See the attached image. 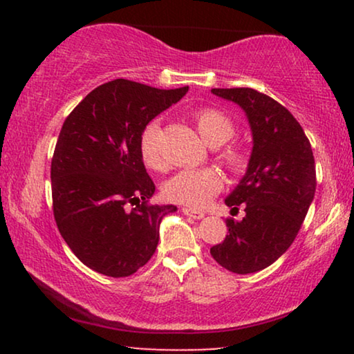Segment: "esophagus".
<instances>
[{
    "label": "esophagus",
    "mask_w": 354,
    "mask_h": 354,
    "mask_svg": "<svg viewBox=\"0 0 354 354\" xmlns=\"http://www.w3.org/2000/svg\"><path fill=\"white\" fill-rule=\"evenodd\" d=\"M182 212L185 216H190L193 219H201V217H205V212L203 211H196V209H192V207H183Z\"/></svg>",
    "instance_id": "esophagus-1"
}]
</instances>
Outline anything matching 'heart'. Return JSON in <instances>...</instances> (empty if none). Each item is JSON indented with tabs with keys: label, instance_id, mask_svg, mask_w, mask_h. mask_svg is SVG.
<instances>
[{
	"label": "heart",
	"instance_id": "heart-1",
	"mask_svg": "<svg viewBox=\"0 0 354 354\" xmlns=\"http://www.w3.org/2000/svg\"><path fill=\"white\" fill-rule=\"evenodd\" d=\"M195 124L201 138L211 147H219L235 135V124L229 115L216 108H201L195 114ZM140 154L143 162L153 171H166L167 159L162 149V132L158 122L148 124L140 137ZM221 162L235 176L250 166V151L245 145L232 142L219 153ZM224 187L222 176L216 169L180 171L164 183L162 193L169 201L200 207L214 198Z\"/></svg>",
	"mask_w": 354,
	"mask_h": 354
}]
</instances>
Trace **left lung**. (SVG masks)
<instances>
[{
    "label": "left lung",
    "instance_id": "obj_1",
    "mask_svg": "<svg viewBox=\"0 0 354 354\" xmlns=\"http://www.w3.org/2000/svg\"><path fill=\"white\" fill-rule=\"evenodd\" d=\"M240 104L253 132L246 176L225 200L232 212L245 207L240 222L227 217L229 235L211 256L235 274H253L275 263L301 229L316 192L311 143L290 111L253 88H212Z\"/></svg>",
    "mask_w": 354,
    "mask_h": 354
}]
</instances>
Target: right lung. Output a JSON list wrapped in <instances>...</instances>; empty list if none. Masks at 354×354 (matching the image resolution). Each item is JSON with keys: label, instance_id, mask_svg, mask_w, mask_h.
I'll return each mask as SVG.
<instances>
[{"label": "right lung", "instance_id": "1", "mask_svg": "<svg viewBox=\"0 0 354 354\" xmlns=\"http://www.w3.org/2000/svg\"><path fill=\"white\" fill-rule=\"evenodd\" d=\"M188 86L153 88L115 79L96 86L67 115L51 159L53 214L77 258L95 272L129 277L151 259L162 216L140 154L151 119Z\"/></svg>", "mask_w": 354, "mask_h": 354}]
</instances>
